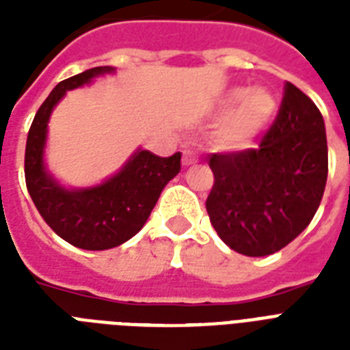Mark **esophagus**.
Here are the masks:
<instances>
[{
  "instance_id": "1",
  "label": "esophagus",
  "mask_w": 350,
  "mask_h": 350,
  "mask_svg": "<svg viewBox=\"0 0 350 350\" xmlns=\"http://www.w3.org/2000/svg\"><path fill=\"white\" fill-rule=\"evenodd\" d=\"M198 163V156L194 152H192V150H189V148H187V150H183V165H187V167H189V165H196Z\"/></svg>"
}]
</instances>
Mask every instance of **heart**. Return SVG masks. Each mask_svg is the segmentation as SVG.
Returning a JSON list of instances; mask_svg holds the SVG:
<instances>
[{"label":"heart","mask_w":350,"mask_h":350,"mask_svg":"<svg viewBox=\"0 0 350 350\" xmlns=\"http://www.w3.org/2000/svg\"><path fill=\"white\" fill-rule=\"evenodd\" d=\"M237 107L227 114L219 126V142L229 148L247 147L252 137L269 123L276 101L267 90L252 89L245 92L243 89H232L221 98V109Z\"/></svg>","instance_id":"1"}]
</instances>
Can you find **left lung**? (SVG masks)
Instances as JSON below:
<instances>
[{"label":"left lung","mask_w":350,"mask_h":350,"mask_svg":"<svg viewBox=\"0 0 350 350\" xmlns=\"http://www.w3.org/2000/svg\"><path fill=\"white\" fill-rule=\"evenodd\" d=\"M211 224L230 249L269 256L314 218L325 191L329 154L323 118L309 96L285 81L280 111L256 148L208 156Z\"/></svg>","instance_id":"left-lung-1"}]
</instances>
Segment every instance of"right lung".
I'll list each match as a JSON object with an SVG mask.
<instances>
[{
	"label": "right lung",
	"mask_w": 350,
	"mask_h": 350,
	"mask_svg": "<svg viewBox=\"0 0 350 350\" xmlns=\"http://www.w3.org/2000/svg\"><path fill=\"white\" fill-rule=\"evenodd\" d=\"M112 67H94L63 79L36 112L25 147V183L38 213L54 232L74 247L105 250L125 243L142 229L152 213L163 187L181 170V154L159 158L139 150L103 185L67 191L54 183L43 167L46 121L65 92Z\"/></svg>",
	"instance_id": "obj_1"
}]
</instances>
